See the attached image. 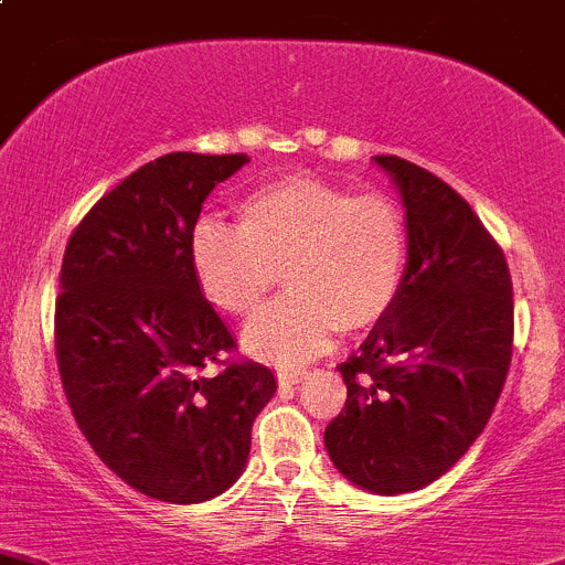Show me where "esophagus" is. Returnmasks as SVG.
I'll return each mask as SVG.
<instances>
[{"label": "esophagus", "instance_id": "34e87169", "mask_svg": "<svg viewBox=\"0 0 565 565\" xmlns=\"http://www.w3.org/2000/svg\"><path fill=\"white\" fill-rule=\"evenodd\" d=\"M307 377V370H296V367H282L277 372V381L282 383V386H296V383H301Z\"/></svg>", "mask_w": 565, "mask_h": 565}]
</instances>
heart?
<instances>
[{
  "label": "heart",
  "instance_id": "1",
  "mask_svg": "<svg viewBox=\"0 0 565 565\" xmlns=\"http://www.w3.org/2000/svg\"><path fill=\"white\" fill-rule=\"evenodd\" d=\"M408 234L386 193H348L318 173L269 179L236 203V225L201 217L190 266L217 310L249 318L280 277L290 290L247 329V345L275 362H301L340 329H370L394 307Z\"/></svg>",
  "mask_w": 565,
  "mask_h": 565
}]
</instances>
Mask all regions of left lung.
<instances>
[{
	"instance_id": "left-lung-1",
	"label": "left lung",
	"mask_w": 565,
	"mask_h": 565,
	"mask_svg": "<svg viewBox=\"0 0 565 565\" xmlns=\"http://www.w3.org/2000/svg\"><path fill=\"white\" fill-rule=\"evenodd\" d=\"M408 266L392 310L348 362L345 408L323 440L345 479L399 495L444 476L490 422L514 345L505 255L455 188L394 154Z\"/></svg>"
}]
</instances>
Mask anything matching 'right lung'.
Here are the masks:
<instances>
[{
  "label": "right lung",
  "mask_w": 565,
  "mask_h": 565,
  "mask_svg": "<svg viewBox=\"0 0 565 565\" xmlns=\"http://www.w3.org/2000/svg\"><path fill=\"white\" fill-rule=\"evenodd\" d=\"M247 160L157 157L84 214L62 258L54 348L70 411L119 479L168 503L239 479L255 416L277 392L269 367L223 359L236 340L190 266L201 203Z\"/></svg>",
  "instance_id": "obj_1"
}]
</instances>
